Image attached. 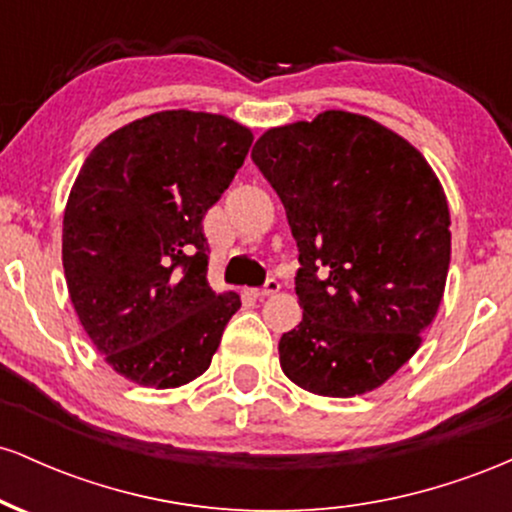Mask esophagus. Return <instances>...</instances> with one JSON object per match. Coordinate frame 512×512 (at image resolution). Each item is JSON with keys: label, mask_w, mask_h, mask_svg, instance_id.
I'll list each match as a JSON object with an SVG mask.
<instances>
[{"label": "esophagus", "mask_w": 512, "mask_h": 512, "mask_svg": "<svg viewBox=\"0 0 512 512\" xmlns=\"http://www.w3.org/2000/svg\"><path fill=\"white\" fill-rule=\"evenodd\" d=\"M279 289H281L279 279H274V276H269V279L264 281L262 289L255 291V296H260V298H264V296H274V293H279Z\"/></svg>", "instance_id": "1"}]
</instances>
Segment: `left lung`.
<instances>
[{
    "label": "left lung",
    "mask_w": 512,
    "mask_h": 512,
    "mask_svg": "<svg viewBox=\"0 0 512 512\" xmlns=\"http://www.w3.org/2000/svg\"><path fill=\"white\" fill-rule=\"evenodd\" d=\"M252 161L298 245L301 325L281 334V370L303 390H375L419 349L450 264V211L426 158L363 115L327 110L274 127Z\"/></svg>",
    "instance_id": "left-lung-1"
}]
</instances>
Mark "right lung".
I'll list each match as a JSON object with an SVG mask.
<instances>
[{"label": "right lung", "instance_id": "1", "mask_svg": "<svg viewBox=\"0 0 512 512\" xmlns=\"http://www.w3.org/2000/svg\"><path fill=\"white\" fill-rule=\"evenodd\" d=\"M250 144L228 117L166 110L117 129L79 170L62 226L67 289L93 346L134 383L195 380L240 308L209 286L202 221Z\"/></svg>", "mask_w": 512, "mask_h": 512}]
</instances>
